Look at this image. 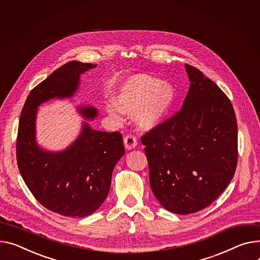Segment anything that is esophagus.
I'll use <instances>...</instances> for the list:
<instances>
[{"mask_svg": "<svg viewBox=\"0 0 260 260\" xmlns=\"http://www.w3.org/2000/svg\"><path fill=\"white\" fill-rule=\"evenodd\" d=\"M123 141H124V146L126 149H133L137 145V137L133 134H127L124 137Z\"/></svg>", "mask_w": 260, "mask_h": 260, "instance_id": "1", "label": "esophagus"}]
</instances>
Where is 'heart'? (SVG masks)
Segmentation results:
<instances>
[{"label":"heart","instance_id":"1","mask_svg":"<svg viewBox=\"0 0 260 260\" xmlns=\"http://www.w3.org/2000/svg\"><path fill=\"white\" fill-rule=\"evenodd\" d=\"M174 99L175 90L169 83L146 74H138L122 83L115 102L118 109L129 114L141 110L138 122L143 128H152L161 122ZM118 109L112 107L109 111L118 117Z\"/></svg>","mask_w":260,"mask_h":260}]
</instances>
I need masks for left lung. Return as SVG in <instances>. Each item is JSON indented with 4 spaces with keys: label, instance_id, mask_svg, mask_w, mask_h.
<instances>
[{
    "label": "left lung",
    "instance_id": "8db88e82",
    "mask_svg": "<svg viewBox=\"0 0 260 260\" xmlns=\"http://www.w3.org/2000/svg\"><path fill=\"white\" fill-rule=\"evenodd\" d=\"M189 91L180 111L141 137L152 192L177 214L203 210L231 182L237 165V121L228 96L185 64Z\"/></svg>",
    "mask_w": 260,
    "mask_h": 260
}]
</instances>
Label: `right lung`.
Masks as SVG:
<instances>
[{
    "instance_id": "add662e5",
    "label": "right lung",
    "mask_w": 260,
    "mask_h": 260,
    "mask_svg": "<svg viewBox=\"0 0 260 260\" xmlns=\"http://www.w3.org/2000/svg\"><path fill=\"white\" fill-rule=\"evenodd\" d=\"M96 64L69 61L33 88L23 107L16 138V162L21 176L40 204L64 216L83 217L95 212L111 188L115 165L124 154L122 135L92 129L88 124L64 151L52 153L39 148L36 115L41 103L55 97H70L79 75ZM94 118V108H81Z\"/></svg>"
}]
</instances>
